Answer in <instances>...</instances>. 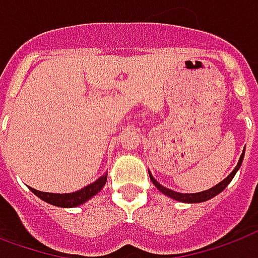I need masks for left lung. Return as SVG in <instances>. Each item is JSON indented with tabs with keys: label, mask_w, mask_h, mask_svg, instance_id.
I'll list each match as a JSON object with an SVG mask.
<instances>
[{
	"label": "left lung",
	"mask_w": 258,
	"mask_h": 258,
	"mask_svg": "<svg viewBox=\"0 0 258 258\" xmlns=\"http://www.w3.org/2000/svg\"><path fill=\"white\" fill-rule=\"evenodd\" d=\"M243 157H245V150H243V152H242V155H240L239 158V162H238V165L235 166V169L232 170V172L229 173L228 176L221 181V183L216 184L214 187H212V188L206 189V191H202V192H195V194H180V192H176V191H173V189H169L166 188V187H163V185H161V184L158 183L155 178L152 177L151 172L148 170V173H150V178H151V181L154 183V185L157 187L159 191L162 194H165V195H168V197H170V198H173L174 201H180V202H185V204H199V202H205V201H209V199L214 198L216 195H219L221 191H224V188L228 185L229 183H231V180L234 178V176L236 174V172L239 170L240 165H242V161H243Z\"/></svg>",
	"instance_id": "8db88e82"
}]
</instances>
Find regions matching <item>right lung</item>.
Instances as JSON below:
<instances>
[{
  "instance_id": "1",
  "label": "right lung",
  "mask_w": 258,
  "mask_h": 258,
  "mask_svg": "<svg viewBox=\"0 0 258 258\" xmlns=\"http://www.w3.org/2000/svg\"><path fill=\"white\" fill-rule=\"evenodd\" d=\"M107 181V174H103L101 177L96 180L95 183L86 185L84 188H81L80 191L70 194H52V192H42L38 189H34L30 187L31 192L35 194L38 198H41L45 202H48L54 206L59 208H75L80 205L85 204L86 201H89L92 197H95L96 194L100 192V189L104 187V184Z\"/></svg>"
}]
</instances>
